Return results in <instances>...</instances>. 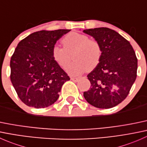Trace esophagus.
<instances>
[{
	"mask_svg": "<svg viewBox=\"0 0 147 147\" xmlns=\"http://www.w3.org/2000/svg\"><path fill=\"white\" fill-rule=\"evenodd\" d=\"M70 79L71 80L74 81V82H78V81H79V78H75V77H71Z\"/></svg>",
	"mask_w": 147,
	"mask_h": 147,
	"instance_id": "obj_1",
	"label": "esophagus"
}]
</instances>
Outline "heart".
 <instances>
[{
    "label": "heart",
    "mask_w": 147,
    "mask_h": 147,
    "mask_svg": "<svg viewBox=\"0 0 147 147\" xmlns=\"http://www.w3.org/2000/svg\"><path fill=\"white\" fill-rule=\"evenodd\" d=\"M64 47L54 45L52 55L55 61L65 67L71 60V55L75 61L66 67L67 72L78 76L86 70L94 69L100 61L102 47L94 39H90L87 35L77 32H71L63 39Z\"/></svg>",
    "instance_id": "b5f03b06"
}]
</instances>
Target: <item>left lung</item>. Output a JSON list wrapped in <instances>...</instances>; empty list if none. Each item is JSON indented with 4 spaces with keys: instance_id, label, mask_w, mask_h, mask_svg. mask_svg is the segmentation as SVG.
<instances>
[{
    "instance_id": "obj_1",
    "label": "left lung",
    "mask_w": 147,
    "mask_h": 147,
    "mask_svg": "<svg viewBox=\"0 0 147 147\" xmlns=\"http://www.w3.org/2000/svg\"><path fill=\"white\" fill-rule=\"evenodd\" d=\"M83 32L97 40L102 50L100 63L87 75L92 87L84 92V97L97 108L117 106L127 97L137 78L135 52L127 40L108 28Z\"/></svg>"
}]
</instances>
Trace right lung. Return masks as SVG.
Listing matches in <instances>:
<instances>
[{"label":"right lung","mask_w":147,"mask_h":147,"mask_svg":"<svg viewBox=\"0 0 147 147\" xmlns=\"http://www.w3.org/2000/svg\"><path fill=\"white\" fill-rule=\"evenodd\" d=\"M69 31H38L18 44L10 58V80L20 100L28 106L39 109L53 105L63 84L70 79L52 55L53 46Z\"/></svg>","instance_id":"add662e5"}]
</instances>
